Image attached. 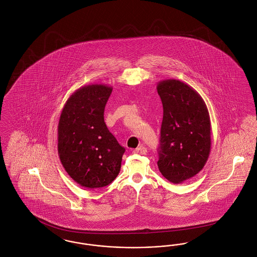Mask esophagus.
I'll list each match as a JSON object with an SVG mask.
<instances>
[{
  "label": "esophagus",
  "mask_w": 257,
  "mask_h": 257,
  "mask_svg": "<svg viewBox=\"0 0 257 257\" xmlns=\"http://www.w3.org/2000/svg\"><path fill=\"white\" fill-rule=\"evenodd\" d=\"M147 149L145 147H140L136 148L134 150V153L136 154H140V155H144L147 154Z\"/></svg>",
  "instance_id": "esophagus-1"
}]
</instances>
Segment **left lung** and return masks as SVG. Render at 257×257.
Returning a JSON list of instances; mask_svg holds the SVG:
<instances>
[{"label":"left lung","instance_id":"left-lung-1","mask_svg":"<svg viewBox=\"0 0 257 257\" xmlns=\"http://www.w3.org/2000/svg\"><path fill=\"white\" fill-rule=\"evenodd\" d=\"M163 104L158 168L170 182L182 183L203 169L211 150L207 106L192 86L175 79L160 81Z\"/></svg>","mask_w":257,"mask_h":257}]
</instances>
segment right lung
Masks as SVG:
<instances>
[{
    "label": "right lung",
    "mask_w": 257,
    "mask_h": 257,
    "mask_svg": "<svg viewBox=\"0 0 257 257\" xmlns=\"http://www.w3.org/2000/svg\"><path fill=\"white\" fill-rule=\"evenodd\" d=\"M111 90L104 84L78 88L65 102L59 120L61 165L76 183L87 189L109 185L120 171L125 148L104 121Z\"/></svg>",
    "instance_id": "obj_1"
}]
</instances>
